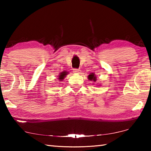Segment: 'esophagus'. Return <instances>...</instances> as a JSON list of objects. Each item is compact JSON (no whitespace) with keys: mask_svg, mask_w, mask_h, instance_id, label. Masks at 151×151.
<instances>
[{"mask_svg":"<svg viewBox=\"0 0 151 151\" xmlns=\"http://www.w3.org/2000/svg\"><path fill=\"white\" fill-rule=\"evenodd\" d=\"M73 73L75 74H80L81 70L79 69H77V68H75V69H73Z\"/></svg>","mask_w":151,"mask_h":151,"instance_id":"1","label":"esophagus"}]
</instances>
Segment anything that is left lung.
Wrapping results in <instances>:
<instances>
[{
	"label": "left lung",
	"instance_id": "left-lung-1",
	"mask_svg": "<svg viewBox=\"0 0 151 151\" xmlns=\"http://www.w3.org/2000/svg\"><path fill=\"white\" fill-rule=\"evenodd\" d=\"M88 79L89 81H93L94 82L96 81V76L94 75V73H91L90 75L88 76Z\"/></svg>",
	"mask_w": 151,
	"mask_h": 151
}]
</instances>
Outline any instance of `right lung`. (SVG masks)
Masks as SVG:
<instances>
[{"label": "right lung", "instance_id": "right-lung-1", "mask_svg": "<svg viewBox=\"0 0 151 151\" xmlns=\"http://www.w3.org/2000/svg\"><path fill=\"white\" fill-rule=\"evenodd\" d=\"M68 73L66 72V71H63L62 73H60V75L58 76V79H59V81H63L65 77H66V75H67Z\"/></svg>", "mask_w": 151, "mask_h": 151}]
</instances>
